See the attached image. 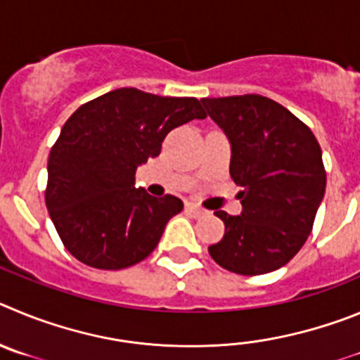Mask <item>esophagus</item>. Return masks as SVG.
Returning <instances> with one entry per match:
<instances>
[{"label": "esophagus", "instance_id": "esophagus-1", "mask_svg": "<svg viewBox=\"0 0 360 360\" xmlns=\"http://www.w3.org/2000/svg\"><path fill=\"white\" fill-rule=\"evenodd\" d=\"M186 212L190 213V215L195 217V219L206 215V210H202L200 206H197V204H186Z\"/></svg>", "mask_w": 360, "mask_h": 360}]
</instances>
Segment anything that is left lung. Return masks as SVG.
Listing matches in <instances>:
<instances>
[{"label":"left lung","instance_id":"1","mask_svg":"<svg viewBox=\"0 0 360 360\" xmlns=\"http://www.w3.org/2000/svg\"><path fill=\"white\" fill-rule=\"evenodd\" d=\"M231 143L229 174L242 192L240 215L217 212L226 231L208 251L244 276L283 267L312 231L326 188L321 147L300 118L262 95L202 98Z\"/></svg>","mask_w":360,"mask_h":360}]
</instances>
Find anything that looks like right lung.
Returning <instances> with one entry per match:
<instances>
[{"label": "right lung", "instance_id": "right-lung-1", "mask_svg": "<svg viewBox=\"0 0 360 360\" xmlns=\"http://www.w3.org/2000/svg\"><path fill=\"white\" fill-rule=\"evenodd\" d=\"M195 118H206L197 98L136 87L105 93L68 118L48 158L44 199L64 248L77 260L118 271L156 249L183 200L134 188L136 170L160 156L168 132Z\"/></svg>", "mask_w": 360, "mask_h": 360}]
</instances>
